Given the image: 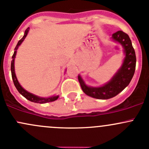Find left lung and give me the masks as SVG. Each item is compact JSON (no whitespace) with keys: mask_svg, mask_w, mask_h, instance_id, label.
Returning a JSON list of instances; mask_svg holds the SVG:
<instances>
[{"mask_svg":"<svg viewBox=\"0 0 149 149\" xmlns=\"http://www.w3.org/2000/svg\"><path fill=\"white\" fill-rule=\"evenodd\" d=\"M111 39L122 46L125 54L122 65L111 79L100 87H90L86 85L80 74L78 75V80L84 93L96 99H110L119 94L129 85L136 70V53L128 35L118 31L112 35Z\"/></svg>","mask_w":149,"mask_h":149,"instance_id":"obj_1","label":"left lung"}]
</instances>
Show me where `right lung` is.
Listing matches in <instances>:
<instances>
[{
    "mask_svg": "<svg viewBox=\"0 0 149 149\" xmlns=\"http://www.w3.org/2000/svg\"><path fill=\"white\" fill-rule=\"evenodd\" d=\"M29 31V28L26 29V30L25 31V33H24V36H23L22 39H21V40L18 41L17 45H16V47H15L14 53H13V56H12L11 65H10V70H11L12 79H13V83H14L15 87H16V89H17L18 91L19 92L20 94L22 95L24 97L26 98L27 100H29L31 101V102H36V103H40V104L47 103V102H53V101H55L56 100L58 99L59 95H54V96H52V97H39V96H37V95H35L34 94H32V93L26 91L25 89L23 88V87H21V85H20L19 82H18L17 77H16V73H15V66H14L15 58H16V52H17V49H18V47H19V46L22 44V42L24 41V39H25V38L26 37Z\"/></svg>",
    "mask_w": 149,
    "mask_h": 149,
    "instance_id": "add662e5",
    "label": "right lung"
}]
</instances>
